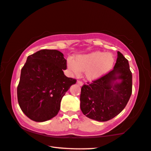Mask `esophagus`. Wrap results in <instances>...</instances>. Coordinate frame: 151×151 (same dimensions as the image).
<instances>
[{
  "label": "esophagus",
  "mask_w": 151,
  "mask_h": 151,
  "mask_svg": "<svg viewBox=\"0 0 151 151\" xmlns=\"http://www.w3.org/2000/svg\"><path fill=\"white\" fill-rule=\"evenodd\" d=\"M76 83H77V84L79 85V86H82L83 85V83L81 81H77V82H76Z\"/></svg>",
  "instance_id": "obj_1"
}]
</instances>
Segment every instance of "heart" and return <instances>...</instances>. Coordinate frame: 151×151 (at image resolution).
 Masks as SVG:
<instances>
[{
  "label": "heart",
  "mask_w": 151,
  "mask_h": 151,
  "mask_svg": "<svg viewBox=\"0 0 151 151\" xmlns=\"http://www.w3.org/2000/svg\"><path fill=\"white\" fill-rule=\"evenodd\" d=\"M115 63V57L110 52L101 51L78 55L75 61L72 59L67 60V67L72 73L78 75L81 72H85L87 79H97L111 70Z\"/></svg>",
  "instance_id": "b5f03b06"
}]
</instances>
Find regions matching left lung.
<instances>
[{
    "mask_svg": "<svg viewBox=\"0 0 151 151\" xmlns=\"http://www.w3.org/2000/svg\"><path fill=\"white\" fill-rule=\"evenodd\" d=\"M121 80L117 83L116 80ZM132 91V75L128 60L121 52L113 70L87 82L81 88V109L87 118L99 122L114 118L124 109Z\"/></svg>",
    "mask_w": 151,
    "mask_h": 151,
    "instance_id": "obj_1",
    "label": "left lung"
}]
</instances>
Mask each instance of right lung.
Instances as JSON below:
<instances>
[{
	"instance_id": "add662e5",
	"label": "right lung",
	"mask_w": 151,
	"mask_h": 151,
	"mask_svg": "<svg viewBox=\"0 0 151 151\" xmlns=\"http://www.w3.org/2000/svg\"><path fill=\"white\" fill-rule=\"evenodd\" d=\"M63 54L41 50L27 57L21 68L17 99L21 110L35 122L49 120L58 114L63 97L76 80L64 75Z\"/></svg>"
}]
</instances>
